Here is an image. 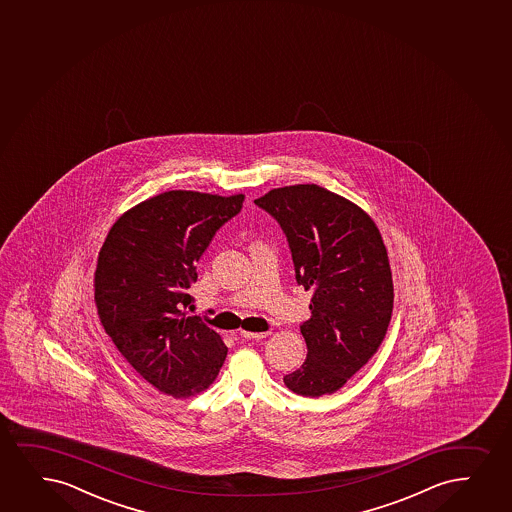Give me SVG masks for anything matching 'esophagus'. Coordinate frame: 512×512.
Segmentation results:
<instances>
[{
    "instance_id": "obj_1",
    "label": "esophagus",
    "mask_w": 512,
    "mask_h": 512,
    "mask_svg": "<svg viewBox=\"0 0 512 512\" xmlns=\"http://www.w3.org/2000/svg\"><path fill=\"white\" fill-rule=\"evenodd\" d=\"M240 335L245 340H262L265 336L271 335V331H264V333H252V331H240Z\"/></svg>"
}]
</instances>
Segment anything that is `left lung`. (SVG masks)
I'll use <instances>...</instances> for the list:
<instances>
[{
  "label": "left lung",
  "mask_w": 512,
  "mask_h": 512,
  "mask_svg": "<svg viewBox=\"0 0 512 512\" xmlns=\"http://www.w3.org/2000/svg\"><path fill=\"white\" fill-rule=\"evenodd\" d=\"M255 205L278 221L295 279L312 291L300 326L307 359L284 385L305 397L336 392L373 357L392 319V271L379 229L355 203L317 184L271 190Z\"/></svg>",
  "instance_id": "obj_1"
}]
</instances>
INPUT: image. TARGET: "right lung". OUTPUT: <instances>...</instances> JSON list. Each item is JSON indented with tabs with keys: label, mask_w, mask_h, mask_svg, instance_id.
<instances>
[{
	"label": "right lung",
	"mask_w": 512,
	"mask_h": 512,
	"mask_svg": "<svg viewBox=\"0 0 512 512\" xmlns=\"http://www.w3.org/2000/svg\"><path fill=\"white\" fill-rule=\"evenodd\" d=\"M245 196L167 191L117 219L98 255L95 302L101 324L143 378L172 397L209 388L228 348L200 317L196 262Z\"/></svg>",
	"instance_id": "1"
}]
</instances>
